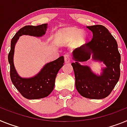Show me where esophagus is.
<instances>
[{
    "label": "esophagus",
    "instance_id": "34e87169",
    "mask_svg": "<svg viewBox=\"0 0 127 127\" xmlns=\"http://www.w3.org/2000/svg\"><path fill=\"white\" fill-rule=\"evenodd\" d=\"M64 62L66 63H68L70 62V57L68 54H64Z\"/></svg>",
    "mask_w": 127,
    "mask_h": 127
}]
</instances>
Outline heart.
<instances>
[{
    "instance_id": "heart-1",
    "label": "heart",
    "mask_w": 127,
    "mask_h": 127,
    "mask_svg": "<svg viewBox=\"0 0 127 127\" xmlns=\"http://www.w3.org/2000/svg\"><path fill=\"white\" fill-rule=\"evenodd\" d=\"M57 36L62 42H74L77 47L82 46L85 43L87 37L86 32L74 28L64 29L57 33Z\"/></svg>"
}]
</instances>
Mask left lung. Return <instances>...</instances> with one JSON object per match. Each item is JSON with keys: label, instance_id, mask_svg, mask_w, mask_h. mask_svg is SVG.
<instances>
[{"label": "left lung", "instance_id": "1", "mask_svg": "<svg viewBox=\"0 0 127 127\" xmlns=\"http://www.w3.org/2000/svg\"><path fill=\"white\" fill-rule=\"evenodd\" d=\"M93 32L90 42L75 49L72 52V63L75 77V87L82 96L90 99H102L110 95L120 76L121 56L114 37L102 25L88 26ZM102 62L106 67L96 75L87 65H81L91 58Z\"/></svg>", "mask_w": 127, "mask_h": 127}]
</instances>
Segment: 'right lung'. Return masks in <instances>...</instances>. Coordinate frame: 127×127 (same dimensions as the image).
Listing matches in <instances>:
<instances>
[{
  "instance_id": "right-lung-1",
  "label": "right lung",
  "mask_w": 127,
  "mask_h": 127,
  "mask_svg": "<svg viewBox=\"0 0 127 127\" xmlns=\"http://www.w3.org/2000/svg\"><path fill=\"white\" fill-rule=\"evenodd\" d=\"M47 28V24L37 26L26 25L16 33L11 41V50L8 55L11 79L20 94L25 98L29 100L42 98L48 96L51 93L54 88L55 80L57 73L63 66L64 57L61 56L56 60L47 63L34 77L23 78L18 75L14 65L13 57L15 45L19 37L22 35L42 37L45 34Z\"/></svg>"
}]
</instances>
